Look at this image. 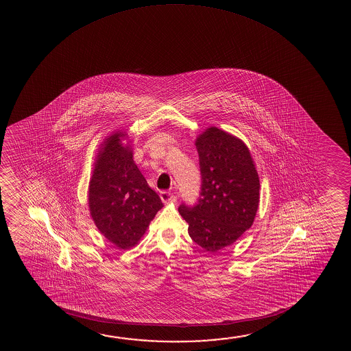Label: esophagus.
Returning <instances> with one entry per match:
<instances>
[{"label":"esophagus","instance_id":"esophagus-1","mask_svg":"<svg viewBox=\"0 0 351 351\" xmlns=\"http://www.w3.org/2000/svg\"><path fill=\"white\" fill-rule=\"evenodd\" d=\"M160 199H162V202H173L176 200V197L173 195V193L162 191V192H160Z\"/></svg>","mask_w":351,"mask_h":351}]
</instances>
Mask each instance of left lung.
I'll return each instance as SVG.
<instances>
[{"instance_id":"left-lung-1","label":"left lung","mask_w":351,"mask_h":351,"mask_svg":"<svg viewBox=\"0 0 351 351\" xmlns=\"http://www.w3.org/2000/svg\"><path fill=\"white\" fill-rule=\"evenodd\" d=\"M202 187L193 206L181 204L180 215L189 236L215 253L248 230L259 205V178L250 151L240 139L211 127L197 136Z\"/></svg>"}]
</instances>
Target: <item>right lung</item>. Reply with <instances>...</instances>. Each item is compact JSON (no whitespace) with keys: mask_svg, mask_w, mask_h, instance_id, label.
I'll use <instances>...</instances> for the list:
<instances>
[{"mask_svg":"<svg viewBox=\"0 0 351 351\" xmlns=\"http://www.w3.org/2000/svg\"><path fill=\"white\" fill-rule=\"evenodd\" d=\"M122 135H111L98 154L88 205L101 234L120 250H130L144 235L163 202L140 173L130 147L121 144Z\"/></svg>","mask_w":351,"mask_h":351,"instance_id":"obj_1","label":"right lung"}]
</instances>
